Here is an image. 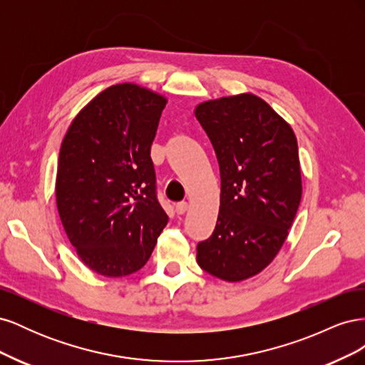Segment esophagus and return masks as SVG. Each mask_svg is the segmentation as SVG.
<instances>
[{"label": "esophagus", "instance_id": "34e87169", "mask_svg": "<svg viewBox=\"0 0 365 365\" xmlns=\"http://www.w3.org/2000/svg\"><path fill=\"white\" fill-rule=\"evenodd\" d=\"M187 208H189V204H187V202H178L175 207L176 213H178V215H184L187 212Z\"/></svg>", "mask_w": 365, "mask_h": 365}]
</instances>
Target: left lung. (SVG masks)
I'll use <instances>...</instances> for the list:
<instances>
[{"label": "left lung", "instance_id": "obj_1", "mask_svg": "<svg viewBox=\"0 0 365 365\" xmlns=\"http://www.w3.org/2000/svg\"><path fill=\"white\" fill-rule=\"evenodd\" d=\"M195 117L220 170L216 227L197 244L196 260L220 280H247L277 256L300 205L297 138L288 121L251 93L202 102Z\"/></svg>", "mask_w": 365, "mask_h": 365}]
</instances>
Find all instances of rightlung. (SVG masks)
I'll return each instance as SVG.
<instances>
[{
	"instance_id": "add662e5",
	"label": "right lung",
	"mask_w": 365,
	"mask_h": 365,
	"mask_svg": "<svg viewBox=\"0 0 365 365\" xmlns=\"http://www.w3.org/2000/svg\"><path fill=\"white\" fill-rule=\"evenodd\" d=\"M165 103L163 94L141 85H113L81 109L62 140L61 222L83 264L105 277L145 267L169 220L150 160Z\"/></svg>"
}]
</instances>
